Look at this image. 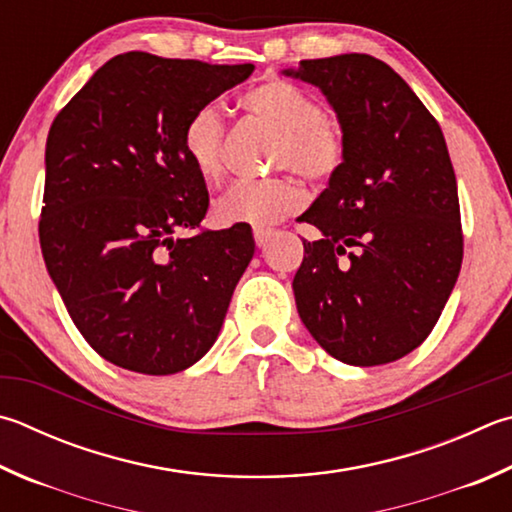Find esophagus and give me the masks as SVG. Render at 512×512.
<instances>
[{
	"label": "esophagus",
	"instance_id": "obj_1",
	"mask_svg": "<svg viewBox=\"0 0 512 512\" xmlns=\"http://www.w3.org/2000/svg\"><path fill=\"white\" fill-rule=\"evenodd\" d=\"M273 235H275L273 230H255V232H253V237H255V244H257L259 248L266 246L268 241H271V237H273Z\"/></svg>",
	"mask_w": 512,
	"mask_h": 512
}]
</instances>
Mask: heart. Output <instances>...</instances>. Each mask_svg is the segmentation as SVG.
<instances>
[{"mask_svg": "<svg viewBox=\"0 0 512 512\" xmlns=\"http://www.w3.org/2000/svg\"><path fill=\"white\" fill-rule=\"evenodd\" d=\"M244 107L277 134L275 170H293L306 181H329L345 163V134L324 116L320 100L286 80H268L244 96ZM183 154L203 181L224 172V118L215 105H203L188 118L181 136ZM304 206V192L293 179L239 181L212 208L221 226L271 228Z\"/></svg>", "mask_w": 512, "mask_h": 512, "instance_id": "b5f03b06", "label": "heart"}]
</instances>
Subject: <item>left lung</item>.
<instances>
[{
	"label": "left lung",
	"mask_w": 512,
	"mask_h": 512,
	"mask_svg": "<svg viewBox=\"0 0 512 512\" xmlns=\"http://www.w3.org/2000/svg\"><path fill=\"white\" fill-rule=\"evenodd\" d=\"M345 134V163L300 221L297 313L340 362L374 367L430 336L461 271L457 176L439 123L410 85L365 53L302 60Z\"/></svg>",
	"instance_id": "obj_1"
}]
</instances>
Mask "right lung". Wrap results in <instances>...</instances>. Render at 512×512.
I'll return each instance as SVG.
<instances>
[{
	"label": "right lung",
	"instance_id": "obj_1",
	"mask_svg": "<svg viewBox=\"0 0 512 512\" xmlns=\"http://www.w3.org/2000/svg\"><path fill=\"white\" fill-rule=\"evenodd\" d=\"M253 71L129 51L53 120L44 264L82 338L116 367L167 376L215 345L255 239L250 226L176 235L197 230L210 203L181 136L194 111Z\"/></svg>",
	"mask_w": 512,
	"mask_h": 512
}]
</instances>
